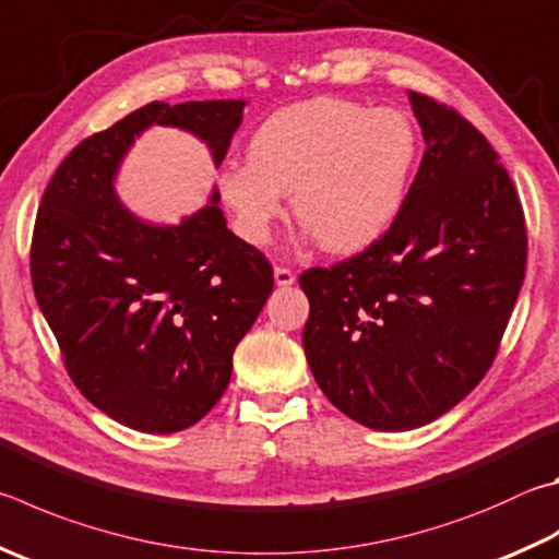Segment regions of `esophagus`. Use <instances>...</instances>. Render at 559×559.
Masks as SVG:
<instances>
[{
  "label": "esophagus",
  "mask_w": 559,
  "mask_h": 559,
  "mask_svg": "<svg viewBox=\"0 0 559 559\" xmlns=\"http://www.w3.org/2000/svg\"><path fill=\"white\" fill-rule=\"evenodd\" d=\"M273 281H276V286H293L296 283V273L286 266H276L273 269Z\"/></svg>",
  "instance_id": "obj_1"
}]
</instances>
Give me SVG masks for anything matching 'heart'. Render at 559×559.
<instances>
[{
  "label": "heart",
  "instance_id": "obj_1",
  "mask_svg": "<svg viewBox=\"0 0 559 559\" xmlns=\"http://www.w3.org/2000/svg\"><path fill=\"white\" fill-rule=\"evenodd\" d=\"M418 148V131L399 109L306 99L253 131L249 160L222 168L219 195L249 245H269L293 192V215L320 247L354 253L399 217Z\"/></svg>",
  "mask_w": 559,
  "mask_h": 559
}]
</instances>
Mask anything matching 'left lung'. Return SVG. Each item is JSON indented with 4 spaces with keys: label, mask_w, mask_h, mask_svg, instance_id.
<instances>
[{
    "label": "left lung",
    "mask_w": 559,
    "mask_h": 559,
    "mask_svg": "<svg viewBox=\"0 0 559 559\" xmlns=\"http://www.w3.org/2000/svg\"><path fill=\"white\" fill-rule=\"evenodd\" d=\"M408 97L425 154L399 217L357 257L300 276L314 381L344 415L383 432L432 423L484 379L527 257L499 154L454 109Z\"/></svg>",
    "instance_id": "1"
}]
</instances>
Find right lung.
I'll return each mask as SVG.
<instances>
[{
    "label": "right lung",
    "mask_w": 559,
    "mask_h": 559,
    "mask_svg": "<svg viewBox=\"0 0 559 559\" xmlns=\"http://www.w3.org/2000/svg\"><path fill=\"white\" fill-rule=\"evenodd\" d=\"M245 99L151 103L70 151L40 198L32 283L85 399L131 430L168 435L212 411L231 354L273 290L259 249L227 229L219 192L178 225L121 205L115 178L148 127L205 141L219 166Z\"/></svg>",
    "instance_id": "right-lung-1"
}]
</instances>
